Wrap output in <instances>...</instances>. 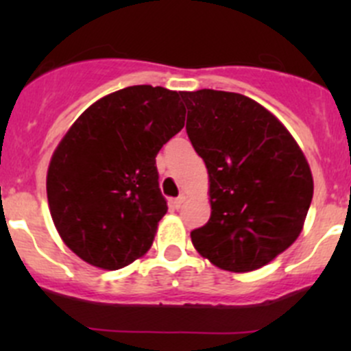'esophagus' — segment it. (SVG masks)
<instances>
[{"mask_svg": "<svg viewBox=\"0 0 351 351\" xmlns=\"http://www.w3.org/2000/svg\"><path fill=\"white\" fill-rule=\"evenodd\" d=\"M185 200H186V197H185V195H183V193H180V195H178V197H176V198H175V200H173V205H175V207H176V208H180V207H182V205H183V204H185Z\"/></svg>", "mask_w": 351, "mask_h": 351, "instance_id": "1", "label": "esophagus"}]
</instances>
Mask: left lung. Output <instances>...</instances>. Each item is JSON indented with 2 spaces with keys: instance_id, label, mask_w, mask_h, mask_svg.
Returning <instances> with one entry per match:
<instances>
[{
  "instance_id": "obj_1",
  "label": "left lung",
  "mask_w": 351,
  "mask_h": 351,
  "mask_svg": "<svg viewBox=\"0 0 351 351\" xmlns=\"http://www.w3.org/2000/svg\"><path fill=\"white\" fill-rule=\"evenodd\" d=\"M180 95L210 182V219L190 232L193 246L222 270L261 268L302 231L314 192L306 156L277 117L244 95Z\"/></svg>"
}]
</instances>
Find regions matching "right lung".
<instances>
[{
	"mask_svg": "<svg viewBox=\"0 0 351 351\" xmlns=\"http://www.w3.org/2000/svg\"><path fill=\"white\" fill-rule=\"evenodd\" d=\"M185 125L176 91L137 84L95 101L54 151L47 200L81 260L119 270L143 256L168 210L156 156Z\"/></svg>",
	"mask_w": 351,
	"mask_h": 351,
	"instance_id": "add662e5",
	"label": "right lung"
}]
</instances>
